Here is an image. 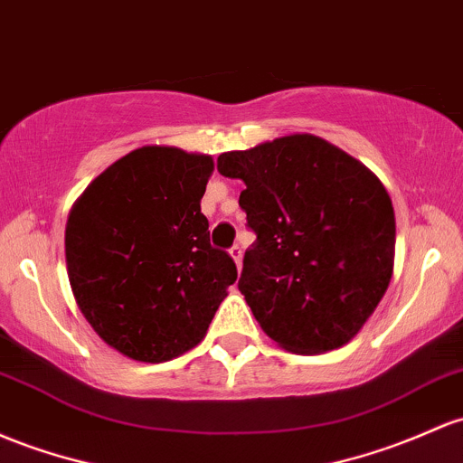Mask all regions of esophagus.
<instances>
[{
  "mask_svg": "<svg viewBox=\"0 0 463 463\" xmlns=\"http://www.w3.org/2000/svg\"><path fill=\"white\" fill-rule=\"evenodd\" d=\"M231 257L235 259V263H237V268H241V257H243V252H241V246H232L231 248Z\"/></svg>",
  "mask_w": 463,
  "mask_h": 463,
  "instance_id": "esophagus-1",
  "label": "esophagus"
}]
</instances>
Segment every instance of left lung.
Wrapping results in <instances>:
<instances>
[{
    "instance_id": "8db88e82",
    "label": "left lung",
    "mask_w": 463,
    "mask_h": 463,
    "mask_svg": "<svg viewBox=\"0 0 463 463\" xmlns=\"http://www.w3.org/2000/svg\"><path fill=\"white\" fill-rule=\"evenodd\" d=\"M240 177V206L257 241L240 292L263 332L294 354L343 347L393 274L395 215L363 162L312 134L283 136L217 157Z\"/></svg>"
}]
</instances>
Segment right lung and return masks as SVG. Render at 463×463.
Here are the masks:
<instances>
[{"instance_id":"1","label":"right lung","mask_w":463,"mask_h":463,"mask_svg":"<svg viewBox=\"0 0 463 463\" xmlns=\"http://www.w3.org/2000/svg\"><path fill=\"white\" fill-rule=\"evenodd\" d=\"M213 157L140 146L96 177L65 226L74 298L109 347L165 363L204 338L228 286L231 255L211 246L200 202Z\"/></svg>"}]
</instances>
